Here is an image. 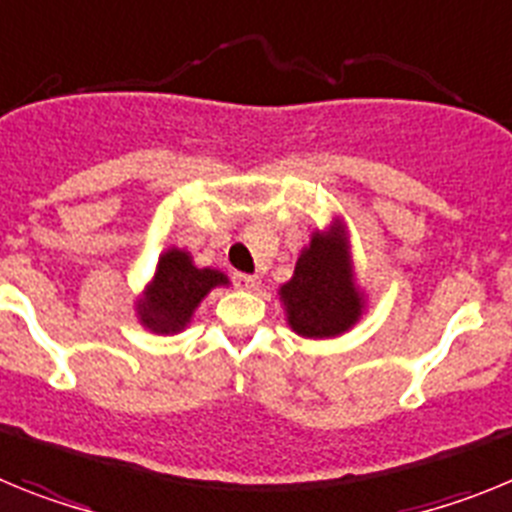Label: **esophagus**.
Instances as JSON below:
<instances>
[{"label": "esophagus", "instance_id": "34e87169", "mask_svg": "<svg viewBox=\"0 0 512 512\" xmlns=\"http://www.w3.org/2000/svg\"><path fill=\"white\" fill-rule=\"evenodd\" d=\"M233 282H235V287H241V289L259 287V277H256V274H235Z\"/></svg>", "mask_w": 512, "mask_h": 512}]
</instances>
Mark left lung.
I'll return each mask as SVG.
<instances>
[{
    "label": "left lung",
    "mask_w": 512,
    "mask_h": 512,
    "mask_svg": "<svg viewBox=\"0 0 512 512\" xmlns=\"http://www.w3.org/2000/svg\"><path fill=\"white\" fill-rule=\"evenodd\" d=\"M279 300L297 336L336 338L359 323L364 297L354 282L348 235L341 220L328 230L312 233L292 279L279 287Z\"/></svg>",
    "instance_id": "1"
}]
</instances>
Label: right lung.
Here are the masks:
<instances>
[{
  "label": "right lung",
  "mask_w": 512,
  "mask_h": 512,
  "mask_svg": "<svg viewBox=\"0 0 512 512\" xmlns=\"http://www.w3.org/2000/svg\"><path fill=\"white\" fill-rule=\"evenodd\" d=\"M228 277L217 269H197L192 256L182 248H169L158 256L156 274L138 300V320L153 333L169 336L189 325L194 310L210 295V289L225 287Z\"/></svg>",
  "instance_id": "right-lung-1"
}]
</instances>
